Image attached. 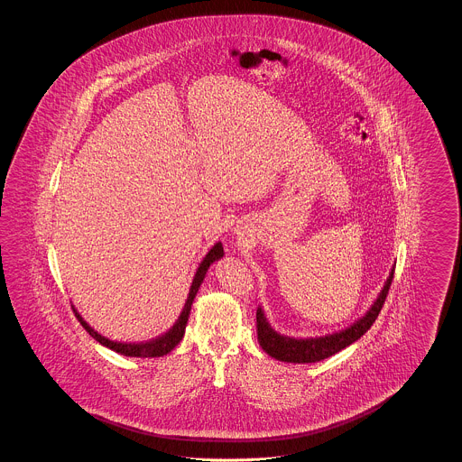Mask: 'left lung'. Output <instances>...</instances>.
I'll use <instances>...</instances> for the list:
<instances>
[{
    "mask_svg": "<svg viewBox=\"0 0 462 462\" xmlns=\"http://www.w3.org/2000/svg\"><path fill=\"white\" fill-rule=\"evenodd\" d=\"M395 264L390 270L388 279L381 287L377 298L374 300L369 310L358 317L353 324L345 329L334 330L324 336H313V337H292L287 334H281L272 328L264 315L263 308L256 310V328H258V343L272 358L281 362L291 364H311L320 362L324 358H329L334 353L341 352L343 348L350 346L356 339H360L367 330L371 329L383 303L386 300L388 289L393 281Z\"/></svg>",
    "mask_w": 462,
    "mask_h": 462,
    "instance_id": "left-lung-1",
    "label": "left lung"
}]
</instances>
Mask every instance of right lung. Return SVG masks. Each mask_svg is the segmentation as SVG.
<instances>
[{
    "instance_id": "add662e5",
    "label": "right lung",
    "mask_w": 462,
    "mask_h": 462,
    "mask_svg": "<svg viewBox=\"0 0 462 462\" xmlns=\"http://www.w3.org/2000/svg\"><path fill=\"white\" fill-rule=\"evenodd\" d=\"M223 254H225L223 244L217 242V244L208 251V254L202 258V262L199 263L198 270H196V273H194L192 286L189 289L187 301H185V305H183V310H181L180 317L176 319L175 324H173L170 329L166 330V332L155 336L152 339L136 341V343H132V341H130V343H126V341H114V339H109V337L102 336L98 330L93 329L88 322L81 317V313L72 305L74 313H76V317L79 319L81 326L88 330L89 336H91L93 339H97L102 346L112 350V352L125 355V356H138V358L164 356V355H168L171 350H175L176 345L181 341V337H183V334H185V326H187V322H189V315H190V310H192V303H194V300H196V296H198L199 287L204 282V277H206L209 266L215 263V262L221 260Z\"/></svg>"
}]
</instances>
